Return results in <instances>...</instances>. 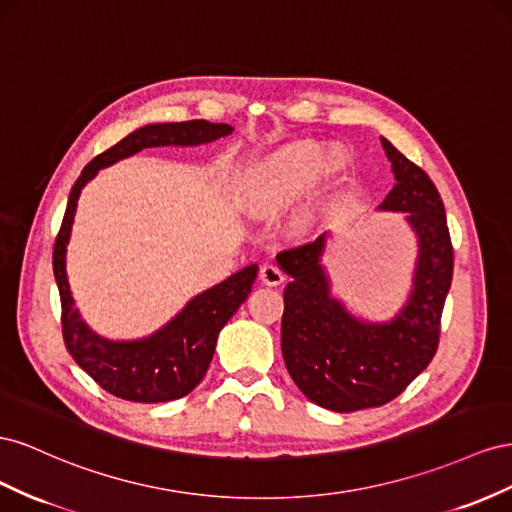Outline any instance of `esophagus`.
<instances>
[{
	"instance_id": "esophagus-1",
	"label": "esophagus",
	"mask_w": 512,
	"mask_h": 512,
	"mask_svg": "<svg viewBox=\"0 0 512 512\" xmlns=\"http://www.w3.org/2000/svg\"><path fill=\"white\" fill-rule=\"evenodd\" d=\"M259 279L266 285H281L285 281V274L276 264H264L259 270Z\"/></svg>"
}]
</instances>
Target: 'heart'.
I'll use <instances>...</instances> for the list:
<instances>
[{"label":"heart","mask_w":512,"mask_h":512,"mask_svg":"<svg viewBox=\"0 0 512 512\" xmlns=\"http://www.w3.org/2000/svg\"><path fill=\"white\" fill-rule=\"evenodd\" d=\"M324 152L313 141L285 145L257 169L246 195V206L257 212H276L298 199L313 184ZM337 169L339 163H332Z\"/></svg>","instance_id":"obj_1"}]
</instances>
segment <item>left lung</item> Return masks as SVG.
Wrapping results in <instances>:
<instances>
[{
	"mask_svg": "<svg viewBox=\"0 0 512 512\" xmlns=\"http://www.w3.org/2000/svg\"><path fill=\"white\" fill-rule=\"evenodd\" d=\"M382 145L397 178L382 210L405 212L420 240L414 291L401 315L390 324H360L330 298L319 266L326 233L276 255L291 276L281 321L285 367L306 399L332 412L386 405L427 369L440 345L455 268L444 201L433 180L388 139Z\"/></svg>",
	"mask_w": 512,
	"mask_h": 512,
	"instance_id": "8db88e82",
	"label": "left lung"
}]
</instances>
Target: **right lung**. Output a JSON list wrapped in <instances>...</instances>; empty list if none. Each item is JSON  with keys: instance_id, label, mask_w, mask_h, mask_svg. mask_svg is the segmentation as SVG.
<instances>
[{"instance_id": "right-lung-1", "label": "right lung", "mask_w": 512, "mask_h": 512, "mask_svg": "<svg viewBox=\"0 0 512 512\" xmlns=\"http://www.w3.org/2000/svg\"><path fill=\"white\" fill-rule=\"evenodd\" d=\"M231 133L233 128L229 124H212L206 120L143 126L92 158V163L81 171L72 186L64 221L53 246V274L62 300V337L68 354L79 367L113 397L135 403H163L191 392L210 367L218 332L251 294L257 266H248L229 276L227 281L203 291L150 339L130 343L100 339L81 321L66 279V244L81 188L94 178L98 169L133 156L143 148L197 145Z\"/></svg>"}]
</instances>
